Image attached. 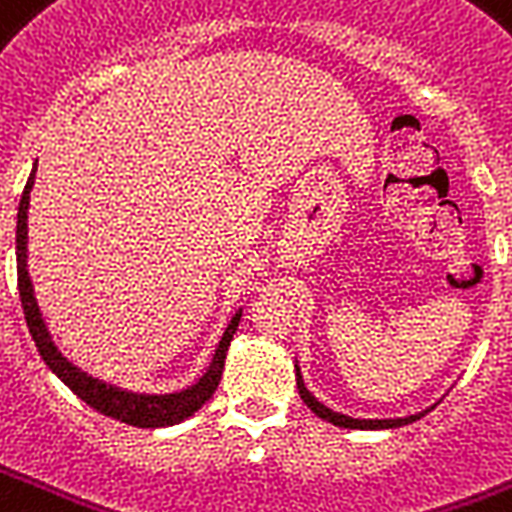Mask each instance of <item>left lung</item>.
<instances>
[{"label": "left lung", "instance_id": "8db88e82", "mask_svg": "<svg viewBox=\"0 0 512 512\" xmlns=\"http://www.w3.org/2000/svg\"><path fill=\"white\" fill-rule=\"evenodd\" d=\"M298 376V392H300V400L311 408V411L317 413L319 419L330 421V424H335V427H349V429H389V427H403V424H411V421L421 419L424 413H419V416H405V419H351V416H343V413H335L330 411V408H325V405L319 403L317 397L311 395L306 389V384H303V378H300V370L295 373Z\"/></svg>", "mask_w": 512, "mask_h": 512}]
</instances>
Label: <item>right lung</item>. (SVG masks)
<instances>
[{"label": "right lung", "mask_w": 512, "mask_h": 512, "mask_svg": "<svg viewBox=\"0 0 512 512\" xmlns=\"http://www.w3.org/2000/svg\"><path fill=\"white\" fill-rule=\"evenodd\" d=\"M31 185H34V171H31L29 182L23 187L21 206H18V228H15V260H18V292H21V306L23 317H26V325H29V333L37 343L42 360L53 373H56L61 381H64L74 395L80 397L83 403H88L93 411L104 413L109 419L123 421V424H131V427H171V424H179V421L190 419L201 405L214 395V389L220 384L222 368H225V354H228V346L233 341V333L239 327L241 314L230 319L228 330L222 335L220 346L214 351V360L209 365V370L204 373V378L195 386L185 389V392H177V395H163V397H150V395H131V392H120L115 386H107L96 381V378H88L85 373L74 368L72 362H66L58 349L50 341L48 330L42 325V317H39L37 300H34V292H31V279L29 271H26V212H29V193Z\"/></svg>", "instance_id": "add662e5"}]
</instances>
